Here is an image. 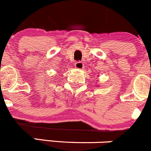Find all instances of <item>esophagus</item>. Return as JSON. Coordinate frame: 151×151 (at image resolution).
Wrapping results in <instances>:
<instances>
[{
    "instance_id": "34e87169",
    "label": "esophagus",
    "mask_w": 151,
    "mask_h": 151,
    "mask_svg": "<svg viewBox=\"0 0 151 151\" xmlns=\"http://www.w3.org/2000/svg\"><path fill=\"white\" fill-rule=\"evenodd\" d=\"M75 68H78V69H82V68H83V64L82 62H80V61H78V62H76L75 63Z\"/></svg>"
}]
</instances>
